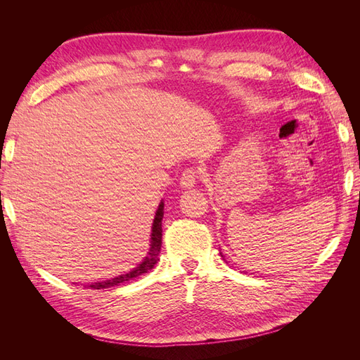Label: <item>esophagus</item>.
Returning a JSON list of instances; mask_svg holds the SVG:
<instances>
[{
	"label": "esophagus",
	"mask_w": 360,
	"mask_h": 360,
	"mask_svg": "<svg viewBox=\"0 0 360 360\" xmlns=\"http://www.w3.org/2000/svg\"><path fill=\"white\" fill-rule=\"evenodd\" d=\"M198 180V171L193 168H188L186 171H183L181 179H180V184L181 188L184 189H191L195 186V183Z\"/></svg>",
	"instance_id": "obj_1"
}]
</instances>
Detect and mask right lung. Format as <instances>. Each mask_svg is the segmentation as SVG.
I'll use <instances>...</instances> for the list:
<instances>
[{"label":"right lung","instance_id":"obj_1","mask_svg":"<svg viewBox=\"0 0 360 360\" xmlns=\"http://www.w3.org/2000/svg\"><path fill=\"white\" fill-rule=\"evenodd\" d=\"M162 219H163V201H160L158 210H156L153 226H151L150 250H148L147 257L143 259V263L138 264L135 269L127 271V274H124V275H120V276H115L112 279H106V281H97V282H94V284H90V287L94 290L111 288V287L123 284V282H127L134 278H138L139 275H144L148 270L153 269L159 259L160 246H162Z\"/></svg>","mask_w":360,"mask_h":360}]
</instances>
